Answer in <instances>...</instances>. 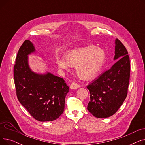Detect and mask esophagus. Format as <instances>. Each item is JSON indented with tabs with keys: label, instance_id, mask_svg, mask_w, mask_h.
<instances>
[{
	"label": "esophagus",
	"instance_id": "esophagus-1",
	"mask_svg": "<svg viewBox=\"0 0 145 145\" xmlns=\"http://www.w3.org/2000/svg\"><path fill=\"white\" fill-rule=\"evenodd\" d=\"M79 87H80V85L79 84H78V83H74V82H73L70 86V88L71 89H76L79 88Z\"/></svg>",
	"mask_w": 145,
	"mask_h": 145
}]
</instances>
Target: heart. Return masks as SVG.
Masks as SVG:
<instances>
[{
  "instance_id": "1",
  "label": "heart",
  "mask_w": 145,
  "mask_h": 145,
  "mask_svg": "<svg viewBox=\"0 0 145 145\" xmlns=\"http://www.w3.org/2000/svg\"><path fill=\"white\" fill-rule=\"evenodd\" d=\"M65 61L56 59L57 66L62 69L69 70L74 67L78 76L83 80H90L100 72L105 62L106 53L104 49L93 45L86 46L69 51L65 56Z\"/></svg>"
}]
</instances>
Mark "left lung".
<instances>
[{"label":"left lung","instance_id":"8db88e82","mask_svg":"<svg viewBox=\"0 0 145 145\" xmlns=\"http://www.w3.org/2000/svg\"><path fill=\"white\" fill-rule=\"evenodd\" d=\"M114 60L110 69L101 74L87 86L90 92L88 110L96 118L114 115L127 96L130 79V60L128 52L119 40H115Z\"/></svg>","mask_w":145,"mask_h":145}]
</instances>
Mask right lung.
<instances>
[{
    "label": "right lung",
    "mask_w": 145,
    "mask_h": 145,
    "mask_svg": "<svg viewBox=\"0 0 145 145\" xmlns=\"http://www.w3.org/2000/svg\"><path fill=\"white\" fill-rule=\"evenodd\" d=\"M33 44L25 40L20 46L14 66V79L19 102L36 120L57 119L64 111L69 87L63 79L50 72H33L28 55L35 52Z\"/></svg>",
    "instance_id": "add662e5"
}]
</instances>
